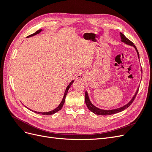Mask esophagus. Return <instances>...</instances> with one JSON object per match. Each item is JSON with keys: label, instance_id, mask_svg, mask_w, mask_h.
<instances>
[{"label": "esophagus", "instance_id": "1", "mask_svg": "<svg viewBox=\"0 0 152 152\" xmlns=\"http://www.w3.org/2000/svg\"><path fill=\"white\" fill-rule=\"evenodd\" d=\"M77 78L79 79H83V76H82V74H79L77 75Z\"/></svg>", "mask_w": 152, "mask_h": 152}]
</instances>
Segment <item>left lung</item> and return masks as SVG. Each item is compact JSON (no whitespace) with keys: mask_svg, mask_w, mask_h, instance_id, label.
<instances>
[{"mask_svg":"<svg viewBox=\"0 0 152 152\" xmlns=\"http://www.w3.org/2000/svg\"><path fill=\"white\" fill-rule=\"evenodd\" d=\"M121 41H122V42L126 43V44H128V45H132V46H133V47L135 48L136 52H137V56H138V58H140V54H139V53H138V50H137V48L135 46V45L133 44V42H132L131 40H129L123 34H122V33H121ZM138 90H139V88L137 89V90L136 91V93L135 95L134 96V97L132 98V99L130 101L129 103H127L125 106H124V107H122L118 108L115 109V110H102V109H99V108H98L97 107H96L95 106H94L93 104L91 103V102H90L89 98V96H88V94H87V92H86V93H85V102H86V104L87 105V108H88L89 110H91V111L92 112H93L94 113H95L96 115H112V114H115V113H118V112H121L123 111V110H124L126 109L127 108H128L129 107V106L133 102V101H134V99H135V97L136 96V94H137V92H138Z\"/></svg>","mask_w":152,"mask_h":152,"instance_id":"1","label":"left lung"}]
</instances>
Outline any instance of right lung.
Here are the masks:
<instances>
[{
  "label": "right lung",
  "instance_id": "obj_1",
  "mask_svg": "<svg viewBox=\"0 0 152 152\" xmlns=\"http://www.w3.org/2000/svg\"><path fill=\"white\" fill-rule=\"evenodd\" d=\"M41 31H42V29L39 30H37V31H35L34 34H31V35L28 36V37H32V36H34V35H35L38 34L40 33V32ZM73 80H72V81L70 82V83L68 84V86H67L66 89V91H65V94H64L63 98V99H62V101H61V102L60 104H59V105L58 106V107L56 108H55L54 110H52V111H50V112H35V111H33V110H32V111H33V112H35V113H39V114H41V115H53V114H54V113H56L57 112L59 111V110H60L62 108L63 106V104H64V103H65V98H66V94H67V93H68V91L69 90V88H70V87L71 85L73 84ZM29 110H30V109H29Z\"/></svg>",
  "mask_w": 152,
  "mask_h": 152
}]
</instances>
